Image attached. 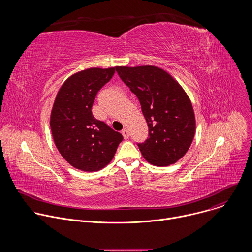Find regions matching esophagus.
Here are the masks:
<instances>
[{"label": "esophagus", "instance_id": "1", "mask_svg": "<svg viewBox=\"0 0 252 252\" xmlns=\"http://www.w3.org/2000/svg\"><path fill=\"white\" fill-rule=\"evenodd\" d=\"M122 134H123V136H124L125 138H128V136H129L128 130H127L126 128H124V129L122 130Z\"/></svg>", "mask_w": 252, "mask_h": 252}]
</instances>
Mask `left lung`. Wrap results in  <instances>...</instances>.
Listing matches in <instances>:
<instances>
[{
  "label": "left lung",
  "mask_w": 252,
  "mask_h": 252,
  "mask_svg": "<svg viewBox=\"0 0 252 252\" xmlns=\"http://www.w3.org/2000/svg\"><path fill=\"white\" fill-rule=\"evenodd\" d=\"M122 81L137 96L149 126L148 139L138 143L145 159L167 166L189 151L195 133L191 101L167 71L156 65L116 66Z\"/></svg>",
  "instance_id": "8db88e82"
}]
</instances>
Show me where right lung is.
<instances>
[{"instance_id": "1", "label": "right lung", "mask_w": 252, "mask_h": 252, "mask_svg": "<svg viewBox=\"0 0 252 252\" xmlns=\"http://www.w3.org/2000/svg\"><path fill=\"white\" fill-rule=\"evenodd\" d=\"M115 67H90L68 77L60 88L50 117L55 145L77 169L97 171L115 157L123 135L92 114L97 92L109 82Z\"/></svg>"}]
</instances>
